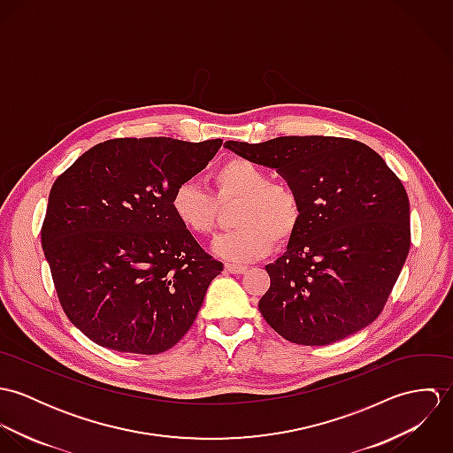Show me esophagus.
Segmentation results:
<instances>
[{
	"instance_id": "obj_1",
	"label": "esophagus",
	"mask_w": 453,
	"mask_h": 453,
	"mask_svg": "<svg viewBox=\"0 0 453 453\" xmlns=\"http://www.w3.org/2000/svg\"><path fill=\"white\" fill-rule=\"evenodd\" d=\"M225 270L230 272V273H246L248 266L237 265V263H225Z\"/></svg>"
}]
</instances>
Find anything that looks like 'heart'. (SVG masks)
<instances>
[{
  "label": "heart",
  "mask_w": 453,
  "mask_h": 453,
  "mask_svg": "<svg viewBox=\"0 0 453 453\" xmlns=\"http://www.w3.org/2000/svg\"><path fill=\"white\" fill-rule=\"evenodd\" d=\"M211 185L219 202L239 200V228L214 242V253L230 261L265 257L277 244L288 242L300 228L303 203L298 192L282 181H272L266 169L248 158H228L211 173ZM196 181H183L171 196L178 223L194 235H211L218 225V202Z\"/></svg>",
  "instance_id": "b5f03b06"
}]
</instances>
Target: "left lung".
<instances>
[{"label": "left lung", "mask_w": 453, "mask_h": 453, "mask_svg": "<svg viewBox=\"0 0 453 453\" xmlns=\"http://www.w3.org/2000/svg\"><path fill=\"white\" fill-rule=\"evenodd\" d=\"M225 148L275 169L303 203L288 251L265 266V321L298 345H329L373 323L411 239L408 195L384 158L365 142L333 135L226 141Z\"/></svg>", "instance_id": "8db88e82"}]
</instances>
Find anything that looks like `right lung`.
Listing matches in <instances>:
<instances>
[{"mask_svg": "<svg viewBox=\"0 0 453 453\" xmlns=\"http://www.w3.org/2000/svg\"><path fill=\"white\" fill-rule=\"evenodd\" d=\"M221 144L110 139L56 180L42 246L67 319L97 345L151 356L192 327L223 263L178 223L171 196Z\"/></svg>", "mask_w": 453, "mask_h": 453, "instance_id": "obj_1", "label": "right lung"}]
</instances>
